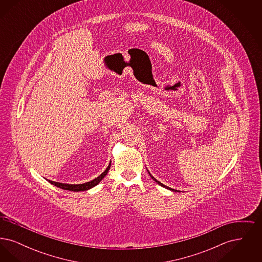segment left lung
<instances>
[{"mask_svg":"<svg viewBox=\"0 0 262 262\" xmlns=\"http://www.w3.org/2000/svg\"><path fill=\"white\" fill-rule=\"evenodd\" d=\"M149 174H150V173H149ZM150 177H151V178H152V179H153V180H154V181H155V182H156V183H157V184H158V185H160V186H161V187H166V188H168V189H170V190H173V191H178V190H177V189H174V188H170V187H167V186H165V185H163L162 183H160V182H159V181H157V180H156V179H155V178H154V177H152V176H151V174H150Z\"/></svg>","mask_w":262,"mask_h":262,"instance_id":"obj_1","label":"left lung"}]
</instances>
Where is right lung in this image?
<instances>
[{"label": "right lung", "mask_w": 262, "mask_h": 262, "mask_svg": "<svg viewBox=\"0 0 262 262\" xmlns=\"http://www.w3.org/2000/svg\"><path fill=\"white\" fill-rule=\"evenodd\" d=\"M110 167H111V163L109 164V166L107 167V169L100 174L99 177H97L96 179L88 182V183H84V184H79V185H69V184H62V183H58V182H53V181H49V183H51L52 185H54L55 187H60L62 189H66V190H72V191H83V190H88L91 187H95L96 185H98L100 182L102 181V179L107 174V173L109 172L110 170Z\"/></svg>", "instance_id": "right-lung-1"}]
</instances>
